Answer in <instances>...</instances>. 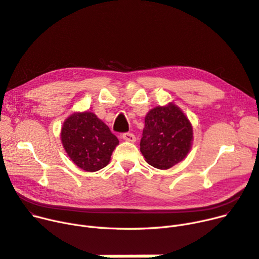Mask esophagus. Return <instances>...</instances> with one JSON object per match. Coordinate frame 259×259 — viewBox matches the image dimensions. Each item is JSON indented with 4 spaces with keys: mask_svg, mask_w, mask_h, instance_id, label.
<instances>
[{
    "mask_svg": "<svg viewBox=\"0 0 259 259\" xmlns=\"http://www.w3.org/2000/svg\"><path fill=\"white\" fill-rule=\"evenodd\" d=\"M122 139L125 141H128V142H136V136H134L133 133H130V132H126V133H122Z\"/></svg>",
    "mask_w": 259,
    "mask_h": 259,
    "instance_id": "1",
    "label": "esophagus"
}]
</instances>
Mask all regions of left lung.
I'll use <instances>...</instances> for the list:
<instances>
[{"instance_id":"obj_1","label":"left lung","mask_w":259,"mask_h":259,"mask_svg":"<svg viewBox=\"0 0 259 259\" xmlns=\"http://www.w3.org/2000/svg\"><path fill=\"white\" fill-rule=\"evenodd\" d=\"M193 141V127L176 105L156 107L145 117L141 152L149 165L167 169L187 155Z\"/></svg>"}]
</instances>
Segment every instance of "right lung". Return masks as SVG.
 Masks as SVG:
<instances>
[{
  "mask_svg": "<svg viewBox=\"0 0 259 259\" xmlns=\"http://www.w3.org/2000/svg\"><path fill=\"white\" fill-rule=\"evenodd\" d=\"M63 147L71 160L85 171L106 167L118 140L106 123L92 112L74 113L61 129Z\"/></svg>",
  "mask_w": 259,
  "mask_h": 259,
  "instance_id": "right-lung-1",
  "label": "right lung"
}]
</instances>
